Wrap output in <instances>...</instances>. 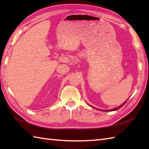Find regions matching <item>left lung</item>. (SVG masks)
Returning <instances> with one entry per match:
<instances>
[{
    "mask_svg": "<svg viewBox=\"0 0 149 149\" xmlns=\"http://www.w3.org/2000/svg\"><path fill=\"white\" fill-rule=\"evenodd\" d=\"M127 100H128V99H127ZM127 100H126V101H125V102L124 103H123V104H122V105H120V106H118V107H115V108H114V109H110V110H106V111H116V110H117V109H118L119 108H120V107H122V106H123V105H124V104H125V102H127ZM91 107H93V108H94V107H92V106H91Z\"/></svg>",
    "mask_w": 149,
    "mask_h": 149,
    "instance_id": "1",
    "label": "left lung"
}]
</instances>
